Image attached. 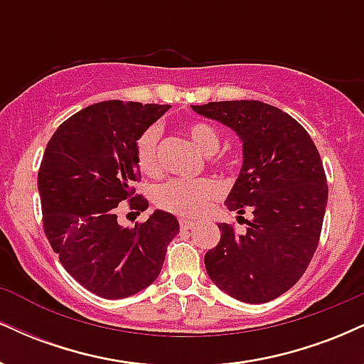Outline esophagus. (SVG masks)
<instances>
[{"label": "esophagus", "mask_w": 364, "mask_h": 364, "mask_svg": "<svg viewBox=\"0 0 364 364\" xmlns=\"http://www.w3.org/2000/svg\"><path fill=\"white\" fill-rule=\"evenodd\" d=\"M179 225H181V229H193L195 225H196V223H193V220H186V219H183L181 223H179Z\"/></svg>", "instance_id": "1"}]
</instances>
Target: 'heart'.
<instances>
[{
	"label": "heart",
	"instance_id": "heart-1",
	"mask_svg": "<svg viewBox=\"0 0 364 364\" xmlns=\"http://www.w3.org/2000/svg\"><path fill=\"white\" fill-rule=\"evenodd\" d=\"M186 135L203 156H212L220 147L219 133L207 123H191L186 127ZM136 159L140 169L149 176L161 171L159 162V129L149 128L141 133L136 145ZM223 188L215 179H173L164 183L156 193V202L164 210L181 217H200L205 214L210 202L220 195Z\"/></svg>",
	"mask_w": 364,
	"mask_h": 364
}]
</instances>
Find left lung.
Segmentation results:
<instances>
[{"instance_id":"1","label":"left lung","mask_w":364,"mask_h":364,"mask_svg":"<svg viewBox=\"0 0 364 364\" xmlns=\"http://www.w3.org/2000/svg\"><path fill=\"white\" fill-rule=\"evenodd\" d=\"M191 109L240 139L243 162L225 207L237 217L253 214L241 235L219 224V245L205 255L208 277L237 301H272L299 281L318 246L328 198L318 150L298 121L270 104L224 101Z\"/></svg>"}]
</instances>
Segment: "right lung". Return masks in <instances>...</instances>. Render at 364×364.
<instances>
[{
  "label": "right lung",
  "mask_w": 364,
  "mask_h": 364,
  "mask_svg": "<svg viewBox=\"0 0 364 364\" xmlns=\"http://www.w3.org/2000/svg\"><path fill=\"white\" fill-rule=\"evenodd\" d=\"M169 104L104 101L60 124L46 147L37 188L44 232L75 281L106 299L144 291L159 277L166 250L179 232L173 214L156 210L144 224L124 228L116 207L149 202L133 196L140 176L136 145Z\"/></svg>",
  "instance_id": "right-lung-1"
}]
</instances>
